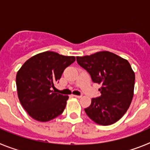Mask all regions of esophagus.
Masks as SVG:
<instances>
[{"instance_id":"esophagus-1","label":"esophagus","mask_w":150,"mask_h":150,"mask_svg":"<svg viewBox=\"0 0 150 150\" xmlns=\"http://www.w3.org/2000/svg\"><path fill=\"white\" fill-rule=\"evenodd\" d=\"M73 96L74 97V98H82V96L81 95H73Z\"/></svg>"}]
</instances>
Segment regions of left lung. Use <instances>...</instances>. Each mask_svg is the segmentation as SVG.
<instances>
[{
	"instance_id": "8db88e82",
	"label": "left lung",
	"mask_w": 150,
	"mask_h": 150,
	"mask_svg": "<svg viewBox=\"0 0 150 150\" xmlns=\"http://www.w3.org/2000/svg\"><path fill=\"white\" fill-rule=\"evenodd\" d=\"M76 62L101 85L100 97L91 99L85 109L95 123L110 125L120 120L129 108L134 96L135 75L126 59L108 51L76 57Z\"/></svg>"
}]
</instances>
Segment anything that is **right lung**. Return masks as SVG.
<instances>
[{"label": "right lung", "mask_w": 150, "mask_h": 150, "mask_svg": "<svg viewBox=\"0 0 150 150\" xmlns=\"http://www.w3.org/2000/svg\"><path fill=\"white\" fill-rule=\"evenodd\" d=\"M74 56L46 51L26 61L16 74L18 99L29 116L48 122L63 112L69 97L55 93L52 88L64 69L75 62Z\"/></svg>", "instance_id": "1"}]
</instances>
